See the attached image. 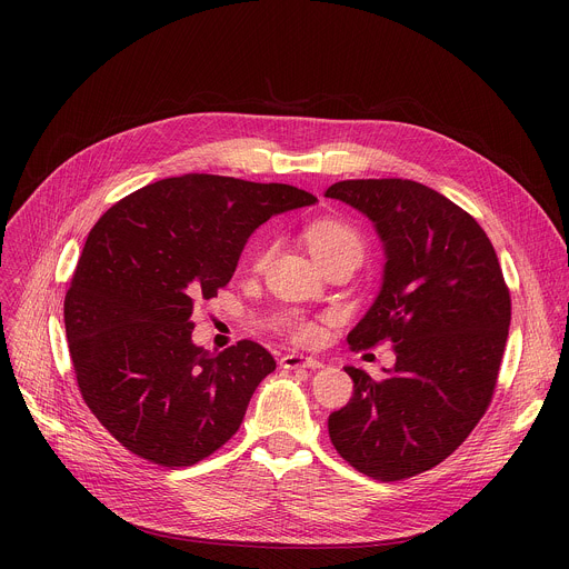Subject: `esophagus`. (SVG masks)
<instances>
[{
	"label": "esophagus",
	"instance_id": "34e87169",
	"mask_svg": "<svg viewBox=\"0 0 569 569\" xmlns=\"http://www.w3.org/2000/svg\"><path fill=\"white\" fill-rule=\"evenodd\" d=\"M281 367L283 369H319L321 362L317 358L310 356H301V353H286L281 358Z\"/></svg>",
	"mask_w": 569,
	"mask_h": 569
}]
</instances>
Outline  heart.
Here are the masks:
<instances>
[{"instance_id": "b5f03b06", "label": "heart", "mask_w": 569, "mask_h": 569, "mask_svg": "<svg viewBox=\"0 0 569 569\" xmlns=\"http://www.w3.org/2000/svg\"><path fill=\"white\" fill-rule=\"evenodd\" d=\"M306 242L317 261L329 259L333 254H345V252L356 254L360 259L362 248H365L360 233L353 227H349L347 222H340V220H331V218H321V220L310 222L306 227ZM268 254H270V246H261L257 250L254 261L263 263L268 259ZM295 336L301 342H312V340H317L319 329L310 321H299L295 327Z\"/></svg>"}]
</instances>
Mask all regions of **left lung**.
Instances as JSON below:
<instances>
[{
  "instance_id": "obj_1",
  "label": "left lung",
  "mask_w": 569,
  "mask_h": 569,
  "mask_svg": "<svg viewBox=\"0 0 569 569\" xmlns=\"http://www.w3.org/2000/svg\"><path fill=\"white\" fill-rule=\"evenodd\" d=\"M373 222L385 250L380 290L349 333L353 349L391 342L373 380L345 367L353 396L329 435L356 470L396 481L452 455L489 408L507 347L511 297L477 220L412 180H345L327 189Z\"/></svg>"
}]
</instances>
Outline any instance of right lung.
Segmentation results:
<instances>
[{
  "label": "right lung",
  "instance_id": "add662e5",
  "mask_svg": "<svg viewBox=\"0 0 569 569\" xmlns=\"http://www.w3.org/2000/svg\"><path fill=\"white\" fill-rule=\"evenodd\" d=\"M315 202L290 184L187 173L99 218L64 297V329L80 393L123 448L182 468L236 435L277 362L250 340L218 356L193 345V301L229 283L266 220Z\"/></svg>",
  "mask_w": 569,
  "mask_h": 569
}]
</instances>
